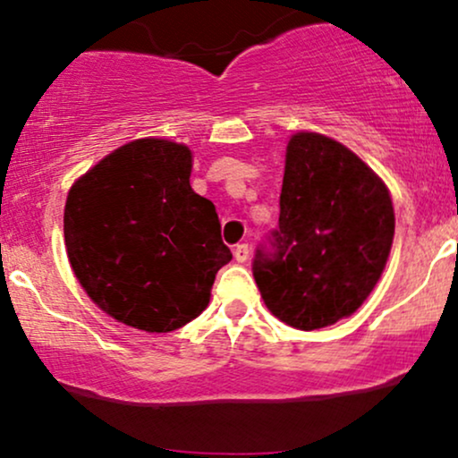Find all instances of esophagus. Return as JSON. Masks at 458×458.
I'll use <instances>...</instances> for the list:
<instances>
[{
    "label": "esophagus",
    "mask_w": 458,
    "mask_h": 458,
    "mask_svg": "<svg viewBox=\"0 0 458 458\" xmlns=\"http://www.w3.org/2000/svg\"><path fill=\"white\" fill-rule=\"evenodd\" d=\"M234 259L239 262H245L247 259H250V245L247 243H239L234 247Z\"/></svg>",
    "instance_id": "esophagus-1"
}]
</instances>
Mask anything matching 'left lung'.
Instances as JSON below:
<instances>
[{
  "label": "left lung",
  "mask_w": 458,
  "mask_h": 458,
  "mask_svg": "<svg viewBox=\"0 0 458 458\" xmlns=\"http://www.w3.org/2000/svg\"><path fill=\"white\" fill-rule=\"evenodd\" d=\"M387 187L355 152L318 133L288 141L280 224L251 271L282 323L312 331L353 314L379 282L392 250Z\"/></svg>",
  "instance_id": "left-lung-1"
}]
</instances>
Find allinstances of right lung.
<instances>
[{
	"label": "right lung",
	"mask_w": 458,
	"mask_h": 458,
	"mask_svg": "<svg viewBox=\"0 0 458 458\" xmlns=\"http://www.w3.org/2000/svg\"><path fill=\"white\" fill-rule=\"evenodd\" d=\"M189 176L187 146L148 138L120 146L68 191L72 271L103 312L135 329L165 334L196 318L233 260L213 202Z\"/></svg>",
	"instance_id": "right-lung-1"
}]
</instances>
